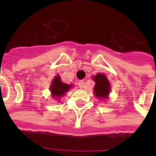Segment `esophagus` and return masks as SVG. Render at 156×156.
Here are the masks:
<instances>
[{"label":"esophagus","mask_w":156,"mask_h":156,"mask_svg":"<svg viewBox=\"0 0 156 156\" xmlns=\"http://www.w3.org/2000/svg\"><path fill=\"white\" fill-rule=\"evenodd\" d=\"M84 84H85L84 81H83V80H81V81L78 82V87H79L80 88H84Z\"/></svg>","instance_id":"34e87169"}]
</instances>
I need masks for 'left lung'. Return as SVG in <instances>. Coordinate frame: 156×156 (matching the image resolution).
I'll return each instance as SVG.
<instances>
[{"label": "left lung", "mask_w": 156, "mask_h": 156, "mask_svg": "<svg viewBox=\"0 0 156 156\" xmlns=\"http://www.w3.org/2000/svg\"><path fill=\"white\" fill-rule=\"evenodd\" d=\"M95 82L94 94L99 98H106L110 91V86L105 74L98 73L94 78Z\"/></svg>", "instance_id": "8db88e82"}]
</instances>
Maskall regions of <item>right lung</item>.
I'll use <instances>...</instances> for the list:
<instances>
[{
	"label": "right lung",
	"instance_id": "right-lung-1",
	"mask_svg": "<svg viewBox=\"0 0 156 156\" xmlns=\"http://www.w3.org/2000/svg\"><path fill=\"white\" fill-rule=\"evenodd\" d=\"M71 87L72 85H68L62 83L60 77L59 76H56L52 83H51L50 90H51V94H52L53 97H55V98H60L62 96H63L65 93L68 91Z\"/></svg>",
	"mask_w": 156,
	"mask_h": 156
}]
</instances>
